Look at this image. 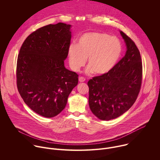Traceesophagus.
<instances>
[{"instance_id":"esophagus-1","label":"esophagus","mask_w":160,"mask_h":160,"mask_svg":"<svg viewBox=\"0 0 160 160\" xmlns=\"http://www.w3.org/2000/svg\"><path fill=\"white\" fill-rule=\"evenodd\" d=\"M78 80H79L80 82H83L85 81V78H84L83 77H80L78 78Z\"/></svg>"}]
</instances>
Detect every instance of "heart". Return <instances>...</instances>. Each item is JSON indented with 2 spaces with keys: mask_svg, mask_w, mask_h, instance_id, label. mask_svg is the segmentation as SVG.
Returning a JSON list of instances; mask_svg holds the SVG:
<instances>
[{
  "mask_svg": "<svg viewBox=\"0 0 160 160\" xmlns=\"http://www.w3.org/2000/svg\"><path fill=\"white\" fill-rule=\"evenodd\" d=\"M122 53L120 40L109 35L98 32L83 34L76 44L68 49V59L71 69L78 72L87 58L86 73L94 72L97 75L109 72L117 64Z\"/></svg>",
  "mask_w": 160,
  "mask_h": 160,
  "instance_id": "heart-1",
  "label": "heart"
}]
</instances>
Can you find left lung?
<instances>
[{"instance_id": "left-lung-1", "label": "left lung", "mask_w": 160, "mask_h": 160, "mask_svg": "<svg viewBox=\"0 0 160 160\" xmlns=\"http://www.w3.org/2000/svg\"><path fill=\"white\" fill-rule=\"evenodd\" d=\"M127 51L125 56L106 74L88 82V104L94 115L101 120L117 118L133 104L139 93L142 65L139 49L123 32Z\"/></svg>"}]
</instances>
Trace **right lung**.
<instances>
[{"instance_id":"1","label":"right lung","mask_w":160,"mask_h":160,"mask_svg":"<svg viewBox=\"0 0 160 160\" xmlns=\"http://www.w3.org/2000/svg\"><path fill=\"white\" fill-rule=\"evenodd\" d=\"M71 28L63 22L43 27L26 38L18 54L19 92L32 110L44 117L59 114L78 84V75L64 66Z\"/></svg>"}]
</instances>
